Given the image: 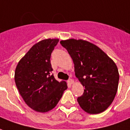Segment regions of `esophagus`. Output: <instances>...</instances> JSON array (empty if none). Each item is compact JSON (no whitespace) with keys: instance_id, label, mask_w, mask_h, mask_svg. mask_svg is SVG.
Instances as JSON below:
<instances>
[{"instance_id":"esophagus-1","label":"esophagus","mask_w":130,"mask_h":130,"mask_svg":"<svg viewBox=\"0 0 130 130\" xmlns=\"http://www.w3.org/2000/svg\"><path fill=\"white\" fill-rule=\"evenodd\" d=\"M68 84H70V85L74 84V81L72 80V79H69V80L68 81Z\"/></svg>"}]
</instances>
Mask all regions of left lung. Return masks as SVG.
Segmentation results:
<instances>
[{"mask_svg": "<svg viewBox=\"0 0 130 130\" xmlns=\"http://www.w3.org/2000/svg\"><path fill=\"white\" fill-rule=\"evenodd\" d=\"M71 56L74 72L84 89L77 98L80 107L89 114L105 111L115 99L119 82L117 65L99 47L88 41H60Z\"/></svg>", "mask_w": 130, "mask_h": 130, "instance_id": "8db88e82", "label": "left lung"}]
</instances>
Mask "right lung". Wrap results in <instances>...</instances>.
<instances>
[{
	"label": "right lung",
	"mask_w": 130,
	"mask_h": 130,
	"mask_svg": "<svg viewBox=\"0 0 130 130\" xmlns=\"http://www.w3.org/2000/svg\"><path fill=\"white\" fill-rule=\"evenodd\" d=\"M58 39H46L35 43L18 62L14 82L27 106L39 112L54 108L68 89L65 81L51 75V56Z\"/></svg>",
	"instance_id": "obj_1"
}]
</instances>
